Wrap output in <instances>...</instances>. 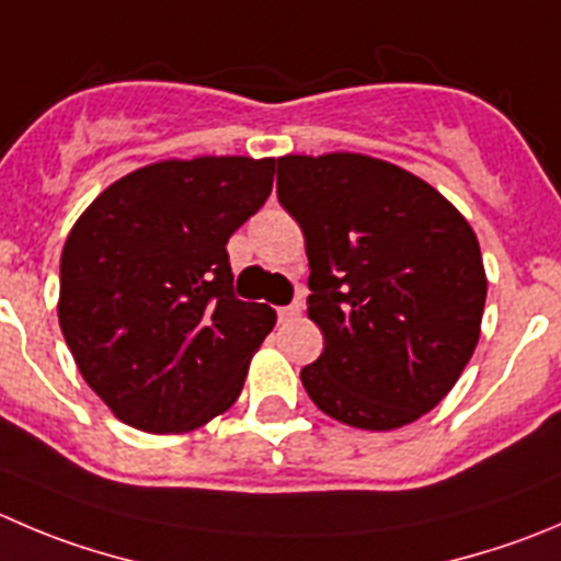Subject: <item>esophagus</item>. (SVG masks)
<instances>
[{"instance_id": "1", "label": "esophagus", "mask_w": 561, "mask_h": 561, "mask_svg": "<svg viewBox=\"0 0 561 561\" xmlns=\"http://www.w3.org/2000/svg\"><path fill=\"white\" fill-rule=\"evenodd\" d=\"M300 311H302L300 302H291V306L277 308V319H280V322H291V319L300 317Z\"/></svg>"}]
</instances>
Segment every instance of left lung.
I'll return each instance as SVG.
<instances>
[{"label": "left lung", "instance_id": "8db88e82", "mask_svg": "<svg viewBox=\"0 0 561 561\" xmlns=\"http://www.w3.org/2000/svg\"><path fill=\"white\" fill-rule=\"evenodd\" d=\"M277 201L306 237L322 355L300 371L322 413L386 432L460 380L488 277L473 228L435 186L364 153L277 159Z\"/></svg>", "mask_w": 561, "mask_h": 561}]
</instances>
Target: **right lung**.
Wrapping results in <instances>:
<instances>
[{"label": "right lung", "mask_w": 561, "mask_h": 561, "mask_svg": "<svg viewBox=\"0 0 561 561\" xmlns=\"http://www.w3.org/2000/svg\"><path fill=\"white\" fill-rule=\"evenodd\" d=\"M272 179L275 159H168L106 186L71 228L57 317L124 424L190 432L239 399L275 311L233 295L226 244Z\"/></svg>", "instance_id": "add662e5"}]
</instances>
